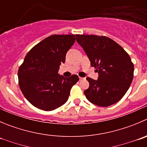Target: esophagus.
<instances>
[{"label": "esophagus", "instance_id": "esophagus-1", "mask_svg": "<svg viewBox=\"0 0 147 147\" xmlns=\"http://www.w3.org/2000/svg\"><path fill=\"white\" fill-rule=\"evenodd\" d=\"M79 79H80V81H81V80H84V79H85V78H84V77H79Z\"/></svg>", "mask_w": 147, "mask_h": 147}]
</instances>
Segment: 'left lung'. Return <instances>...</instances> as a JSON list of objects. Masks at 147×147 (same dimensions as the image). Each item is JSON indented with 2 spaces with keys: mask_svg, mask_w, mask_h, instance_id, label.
<instances>
[{
  "mask_svg": "<svg viewBox=\"0 0 147 147\" xmlns=\"http://www.w3.org/2000/svg\"><path fill=\"white\" fill-rule=\"evenodd\" d=\"M91 65L97 68L98 79L87 77L89 86L84 94L90 102L108 107L121 100L134 78V64L121 46L105 36L76 34Z\"/></svg>",
  "mask_w": 147,
  "mask_h": 147,
  "instance_id": "obj_1",
  "label": "left lung"
}]
</instances>
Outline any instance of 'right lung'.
<instances>
[{"instance_id": "add662e5", "label": "right lung", "mask_w": 147, "mask_h": 147, "mask_svg": "<svg viewBox=\"0 0 147 147\" xmlns=\"http://www.w3.org/2000/svg\"><path fill=\"white\" fill-rule=\"evenodd\" d=\"M75 40L74 34H54L26 54L18 71L19 84L24 96L34 107L50 111L67 102L71 87L79 79L77 75L64 77L58 70Z\"/></svg>"}]
</instances>
